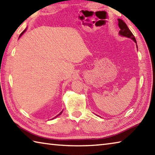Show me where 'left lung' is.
Segmentation results:
<instances>
[{"mask_svg":"<svg viewBox=\"0 0 155 155\" xmlns=\"http://www.w3.org/2000/svg\"><path fill=\"white\" fill-rule=\"evenodd\" d=\"M118 21H119V24H118V25H119V27L120 28V35L123 36H126V37L127 38H130L136 43V38H135V36H134L131 31L129 30L127 26V24L125 23V21H123L122 19H118Z\"/></svg>","mask_w":155,"mask_h":155,"instance_id":"8db88e82","label":"left lung"}]
</instances>
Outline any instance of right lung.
<instances>
[{
  "mask_svg": "<svg viewBox=\"0 0 155 155\" xmlns=\"http://www.w3.org/2000/svg\"><path fill=\"white\" fill-rule=\"evenodd\" d=\"M26 30H24V31H23V32H22L21 33V35H20V36H21L22 35H23V34H24V32H25V31H26ZM61 112H62V111H61V112H60V114H59L58 115H57V116H56V117H58V116H59V115H60V114H61Z\"/></svg>",
  "mask_w": 155,
  "mask_h": 155,
  "instance_id": "1",
  "label": "right lung"
}]
</instances>
